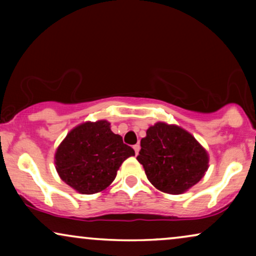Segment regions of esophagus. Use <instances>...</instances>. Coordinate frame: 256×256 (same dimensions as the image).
I'll return each instance as SVG.
<instances>
[{
    "label": "esophagus",
    "mask_w": 256,
    "mask_h": 256,
    "mask_svg": "<svg viewBox=\"0 0 256 256\" xmlns=\"http://www.w3.org/2000/svg\"><path fill=\"white\" fill-rule=\"evenodd\" d=\"M132 148H134L136 155H138V152H140V144H135L134 146H132Z\"/></svg>",
    "instance_id": "34e87169"
}]
</instances>
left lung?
<instances>
[{
  "label": "left lung",
  "instance_id": "obj_1",
  "mask_svg": "<svg viewBox=\"0 0 256 256\" xmlns=\"http://www.w3.org/2000/svg\"><path fill=\"white\" fill-rule=\"evenodd\" d=\"M138 160L146 178L160 191L183 194L204 177L208 155L185 129L157 122L141 140Z\"/></svg>",
  "mask_w": 256,
  "mask_h": 256
}]
</instances>
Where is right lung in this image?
I'll list each match as a JSON object with an SVG mask.
<instances>
[{"label":"right lung","mask_w":256,"mask_h":256,"mask_svg":"<svg viewBox=\"0 0 256 256\" xmlns=\"http://www.w3.org/2000/svg\"><path fill=\"white\" fill-rule=\"evenodd\" d=\"M134 155L110 122L100 120L73 128L57 148L54 163L62 180L80 194H93L110 186L124 160Z\"/></svg>","instance_id":"right-lung-1"}]
</instances>
